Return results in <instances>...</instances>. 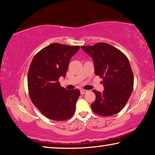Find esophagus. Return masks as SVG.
<instances>
[{
  "mask_svg": "<svg viewBox=\"0 0 155 155\" xmlns=\"http://www.w3.org/2000/svg\"><path fill=\"white\" fill-rule=\"evenodd\" d=\"M87 90H81V94H85V93H87Z\"/></svg>",
  "mask_w": 155,
  "mask_h": 155,
  "instance_id": "34e87169",
  "label": "esophagus"
}]
</instances>
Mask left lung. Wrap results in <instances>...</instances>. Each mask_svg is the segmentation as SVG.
Masks as SVG:
<instances>
[{
    "instance_id": "8db88e82",
    "label": "left lung",
    "mask_w": 155,
    "mask_h": 155,
    "mask_svg": "<svg viewBox=\"0 0 155 155\" xmlns=\"http://www.w3.org/2000/svg\"><path fill=\"white\" fill-rule=\"evenodd\" d=\"M92 58L95 74L103 78V92L93 90L96 100L91 104L94 113L111 116L119 113L129 99L134 77L129 61L125 54L107 43L81 46Z\"/></svg>"
}]
</instances>
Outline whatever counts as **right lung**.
I'll return each instance as SVG.
<instances>
[{"mask_svg":"<svg viewBox=\"0 0 155 155\" xmlns=\"http://www.w3.org/2000/svg\"><path fill=\"white\" fill-rule=\"evenodd\" d=\"M79 48V46L50 44L37 53L31 63L28 73L30 98L51 120L63 121L74 114L80 91L61 87L59 78H65L70 60Z\"/></svg>","mask_w":155,"mask_h":155,"instance_id":"right-lung-1","label":"right lung"}]
</instances>
